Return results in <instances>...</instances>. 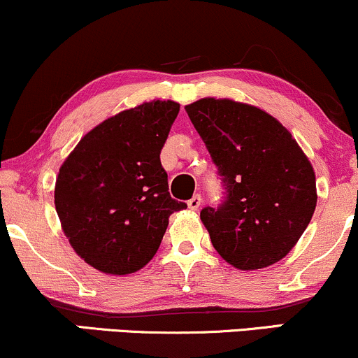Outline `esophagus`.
<instances>
[{
    "label": "esophagus",
    "instance_id": "1",
    "mask_svg": "<svg viewBox=\"0 0 358 358\" xmlns=\"http://www.w3.org/2000/svg\"><path fill=\"white\" fill-rule=\"evenodd\" d=\"M202 205V196L200 195H193L190 200H188V208L192 210H199V207Z\"/></svg>",
    "mask_w": 358,
    "mask_h": 358
}]
</instances>
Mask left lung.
<instances>
[{"mask_svg":"<svg viewBox=\"0 0 358 358\" xmlns=\"http://www.w3.org/2000/svg\"><path fill=\"white\" fill-rule=\"evenodd\" d=\"M185 110L225 190L219 207L200 212L212 245L241 271L281 261L316 207L310 159L278 119L254 106L205 97Z\"/></svg>","mask_w":358,"mask_h":358,"instance_id":"obj_1","label":"left lung"}]
</instances>
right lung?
Returning a JSON list of instances; mask_svg holds the SVG:
<instances>
[{"label": "right lung", "mask_w": 358, "mask_h": 358, "mask_svg": "<svg viewBox=\"0 0 358 358\" xmlns=\"http://www.w3.org/2000/svg\"><path fill=\"white\" fill-rule=\"evenodd\" d=\"M180 104L145 102L89 131L60 166L55 208L69 242L92 268L131 274L162 244L173 212L187 203L168 192L159 162Z\"/></svg>", "instance_id": "add662e5"}]
</instances>
